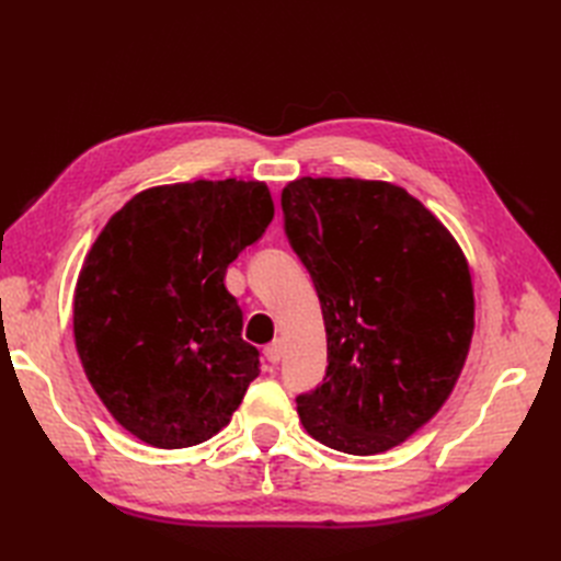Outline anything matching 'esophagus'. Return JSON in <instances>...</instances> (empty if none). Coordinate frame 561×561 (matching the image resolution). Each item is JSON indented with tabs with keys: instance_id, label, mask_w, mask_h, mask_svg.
Returning <instances> with one entry per match:
<instances>
[{
	"instance_id": "1",
	"label": "esophagus",
	"mask_w": 561,
	"mask_h": 561,
	"mask_svg": "<svg viewBox=\"0 0 561 561\" xmlns=\"http://www.w3.org/2000/svg\"><path fill=\"white\" fill-rule=\"evenodd\" d=\"M264 355H266V360L268 363H280V358H283V344L278 342V339H276V342H271L266 348H264Z\"/></svg>"
}]
</instances>
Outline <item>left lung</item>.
Masks as SVG:
<instances>
[{
    "mask_svg": "<svg viewBox=\"0 0 561 561\" xmlns=\"http://www.w3.org/2000/svg\"><path fill=\"white\" fill-rule=\"evenodd\" d=\"M280 206L328 332L325 377L297 396L301 426L344 454L393 449L437 414L463 369L474 330L463 252L390 182L301 178Z\"/></svg>",
    "mask_w": 561,
    "mask_h": 561,
    "instance_id": "left-lung-1",
    "label": "left lung"
}]
</instances>
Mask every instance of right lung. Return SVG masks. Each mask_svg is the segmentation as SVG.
<instances>
[{
  "label": "right lung",
  "instance_id": "obj_1",
  "mask_svg": "<svg viewBox=\"0 0 561 561\" xmlns=\"http://www.w3.org/2000/svg\"><path fill=\"white\" fill-rule=\"evenodd\" d=\"M274 219L264 182L196 180L133 196L77 280L75 344L110 414L142 443H206L260 375L227 266Z\"/></svg>",
  "mask_w": 561,
  "mask_h": 561
}]
</instances>
